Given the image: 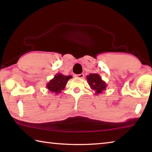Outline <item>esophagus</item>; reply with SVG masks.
<instances>
[{
  "label": "esophagus",
  "mask_w": 152,
  "mask_h": 152,
  "mask_svg": "<svg viewBox=\"0 0 152 152\" xmlns=\"http://www.w3.org/2000/svg\"><path fill=\"white\" fill-rule=\"evenodd\" d=\"M84 76V74H78V75H76V77L79 78H83Z\"/></svg>",
  "instance_id": "obj_1"
}]
</instances>
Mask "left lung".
Returning a JSON list of instances; mask_svg holds the SVG:
<instances>
[{
	"label": "left lung",
	"instance_id": "left-lung-1",
	"mask_svg": "<svg viewBox=\"0 0 152 152\" xmlns=\"http://www.w3.org/2000/svg\"><path fill=\"white\" fill-rule=\"evenodd\" d=\"M86 79L91 88L95 91V94L96 95L101 94L102 91H106L107 84L104 80H102L99 74H90L86 76Z\"/></svg>",
	"mask_w": 152,
	"mask_h": 152
}]
</instances>
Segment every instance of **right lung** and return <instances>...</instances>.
I'll use <instances>...</instances> for the list:
<instances>
[{
    "label": "right lung",
    "mask_w": 152,
    "mask_h": 152,
    "mask_svg": "<svg viewBox=\"0 0 152 152\" xmlns=\"http://www.w3.org/2000/svg\"><path fill=\"white\" fill-rule=\"evenodd\" d=\"M72 78L71 76H65L62 74L58 73L53 78L50 80L46 84V88L51 92V93L57 94L65 88L69 79Z\"/></svg>",
    "instance_id": "add662e5"
}]
</instances>
